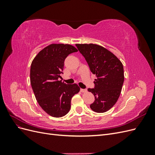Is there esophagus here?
<instances>
[{
    "label": "esophagus",
    "instance_id": "1",
    "mask_svg": "<svg viewBox=\"0 0 155 155\" xmlns=\"http://www.w3.org/2000/svg\"><path fill=\"white\" fill-rule=\"evenodd\" d=\"M80 91L81 92H86L87 91V89H85V88H81L80 89Z\"/></svg>",
    "mask_w": 155,
    "mask_h": 155
}]
</instances>
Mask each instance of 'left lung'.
Instances as JSON below:
<instances>
[{
	"label": "left lung",
	"instance_id": "8db88e82",
	"mask_svg": "<svg viewBox=\"0 0 155 155\" xmlns=\"http://www.w3.org/2000/svg\"><path fill=\"white\" fill-rule=\"evenodd\" d=\"M76 46L96 75L94 88H88L95 97L91 109L98 113L110 109L118 101L124 81V67L110 51L94 44H76Z\"/></svg>",
	"mask_w": 155,
	"mask_h": 155
}]
</instances>
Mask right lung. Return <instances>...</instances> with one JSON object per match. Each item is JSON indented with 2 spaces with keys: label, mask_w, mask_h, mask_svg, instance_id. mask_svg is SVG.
<instances>
[{
  "label": "right lung",
  "mask_w": 155,
  "mask_h": 155,
  "mask_svg": "<svg viewBox=\"0 0 155 155\" xmlns=\"http://www.w3.org/2000/svg\"><path fill=\"white\" fill-rule=\"evenodd\" d=\"M78 50L70 45L51 44L40 51L30 68V83L39 105L55 118L66 115L70 109L72 97L80 88L59 81L67 56Z\"/></svg>",
  "instance_id": "1"
}]
</instances>
